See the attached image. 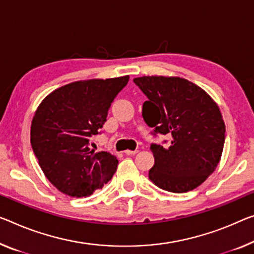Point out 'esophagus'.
Returning a JSON list of instances; mask_svg holds the SVG:
<instances>
[{
	"label": "esophagus",
	"mask_w": 254,
	"mask_h": 254,
	"mask_svg": "<svg viewBox=\"0 0 254 254\" xmlns=\"http://www.w3.org/2000/svg\"><path fill=\"white\" fill-rule=\"evenodd\" d=\"M137 150H134V151H131V150H126V151H125V154H126V155H134V154H136V153H137Z\"/></svg>",
	"instance_id": "esophagus-1"
}]
</instances>
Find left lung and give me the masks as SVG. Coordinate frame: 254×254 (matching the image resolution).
Instances as JSON below:
<instances>
[{
	"label": "left lung",
	"mask_w": 254,
	"mask_h": 254,
	"mask_svg": "<svg viewBox=\"0 0 254 254\" xmlns=\"http://www.w3.org/2000/svg\"><path fill=\"white\" fill-rule=\"evenodd\" d=\"M134 83L147 101L142 116L151 134L168 135L170 143H152L154 165L150 181L173 193L200 186L220 161L225 124L219 108L203 89L179 77L144 76Z\"/></svg>",
	"instance_id": "obj_1"
}]
</instances>
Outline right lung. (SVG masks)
<instances>
[{
    "label": "right lung",
    "mask_w": 254,
    "mask_h": 254,
    "mask_svg": "<svg viewBox=\"0 0 254 254\" xmlns=\"http://www.w3.org/2000/svg\"><path fill=\"white\" fill-rule=\"evenodd\" d=\"M129 76L64 85L43 100L35 112L30 143L46 178L60 192L89 196L114 176L118 160L88 147L107 122L111 103Z\"/></svg>",
    "instance_id": "right-lung-1"
}]
</instances>
